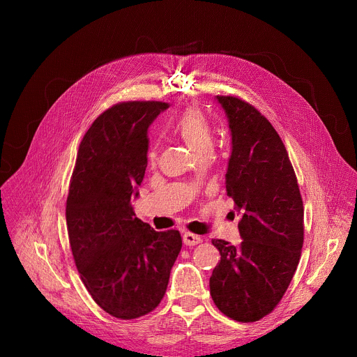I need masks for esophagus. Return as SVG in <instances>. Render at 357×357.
Segmentation results:
<instances>
[{"instance_id":"1","label":"esophagus","mask_w":357,"mask_h":357,"mask_svg":"<svg viewBox=\"0 0 357 357\" xmlns=\"http://www.w3.org/2000/svg\"><path fill=\"white\" fill-rule=\"evenodd\" d=\"M202 241L201 236H197L194 233H185L183 234V245L185 246H195V245H199V243Z\"/></svg>"}]
</instances>
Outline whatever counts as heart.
<instances>
[{"instance_id": "b5f03b06", "label": "heart", "mask_w": 357, "mask_h": 357, "mask_svg": "<svg viewBox=\"0 0 357 357\" xmlns=\"http://www.w3.org/2000/svg\"><path fill=\"white\" fill-rule=\"evenodd\" d=\"M172 128L195 155L210 152L213 149V130L202 112L197 107L186 108L175 119ZM149 163H155L156 152L153 149L147 153Z\"/></svg>"}]
</instances>
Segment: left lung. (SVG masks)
Masks as SVG:
<instances>
[{
  "label": "left lung",
  "mask_w": 357,
  "mask_h": 357,
  "mask_svg": "<svg viewBox=\"0 0 357 357\" xmlns=\"http://www.w3.org/2000/svg\"><path fill=\"white\" fill-rule=\"evenodd\" d=\"M231 130L226 191L240 214V245L214 238L221 260L210 278L217 308L253 323L287 292L304 245V205L284 142L252 104L217 96Z\"/></svg>",
  "instance_id": "8db88e82"
}]
</instances>
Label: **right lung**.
<instances>
[{
	"mask_svg": "<svg viewBox=\"0 0 357 357\" xmlns=\"http://www.w3.org/2000/svg\"><path fill=\"white\" fill-rule=\"evenodd\" d=\"M169 105L126 101L105 109L85 133L66 199L75 265L105 312L133 320L165 296L182 248L178 230L156 231L135 215L147 166V128Z\"/></svg>",
	"mask_w": 357,
	"mask_h": 357,
	"instance_id": "obj_1",
	"label": "right lung"
}]
</instances>
